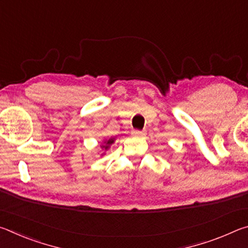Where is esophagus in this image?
<instances>
[{
    "label": "esophagus",
    "mask_w": 248,
    "mask_h": 248,
    "mask_svg": "<svg viewBox=\"0 0 248 248\" xmlns=\"http://www.w3.org/2000/svg\"><path fill=\"white\" fill-rule=\"evenodd\" d=\"M131 134L133 137H138V138H143L146 136V131L145 130H142V131H140V130H133V131L131 132Z\"/></svg>",
    "instance_id": "obj_1"
}]
</instances>
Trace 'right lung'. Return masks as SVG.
<instances>
[{
  "instance_id": "1",
  "label": "right lung",
  "mask_w": 248,
  "mask_h": 248,
  "mask_svg": "<svg viewBox=\"0 0 248 248\" xmlns=\"http://www.w3.org/2000/svg\"><path fill=\"white\" fill-rule=\"evenodd\" d=\"M115 138H105V139L103 140V143L100 144V149H102V151H104V152L100 154V156H103V155H105V153H106V151L110 148L111 144H114L115 142Z\"/></svg>"
}]
</instances>
